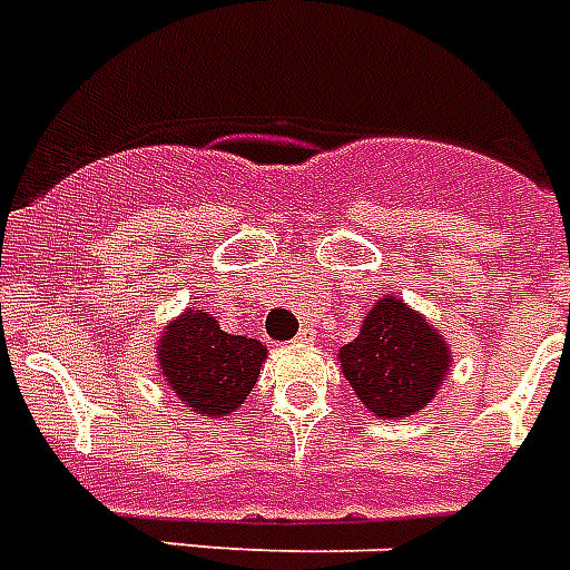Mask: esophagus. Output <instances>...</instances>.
Listing matches in <instances>:
<instances>
[{
	"label": "esophagus",
	"mask_w": 570,
	"mask_h": 570,
	"mask_svg": "<svg viewBox=\"0 0 570 570\" xmlns=\"http://www.w3.org/2000/svg\"><path fill=\"white\" fill-rule=\"evenodd\" d=\"M315 338V330L313 327H301L298 336H295V342L298 344H309Z\"/></svg>",
	"instance_id": "obj_1"
}]
</instances>
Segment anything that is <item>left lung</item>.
<instances>
[{"instance_id":"obj_1","label":"left lung","mask_w":570,"mask_h":570,"mask_svg":"<svg viewBox=\"0 0 570 570\" xmlns=\"http://www.w3.org/2000/svg\"><path fill=\"white\" fill-rule=\"evenodd\" d=\"M338 358L358 403L382 420H400L432 403L446 371H452L443 336L394 295L376 301Z\"/></svg>"}]
</instances>
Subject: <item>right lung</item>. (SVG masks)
<instances>
[{"instance_id": "add662e5", "label": "right lung", "mask_w": 570, "mask_h": 570, "mask_svg": "<svg viewBox=\"0 0 570 570\" xmlns=\"http://www.w3.org/2000/svg\"><path fill=\"white\" fill-rule=\"evenodd\" d=\"M156 358L181 403L217 420L252 394L266 362V347L257 338L219 330L217 318L203 309H185L161 333Z\"/></svg>"}]
</instances>
